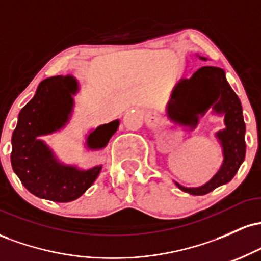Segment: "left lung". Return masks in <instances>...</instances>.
<instances>
[{
  "label": "left lung",
  "mask_w": 261,
  "mask_h": 261,
  "mask_svg": "<svg viewBox=\"0 0 261 261\" xmlns=\"http://www.w3.org/2000/svg\"><path fill=\"white\" fill-rule=\"evenodd\" d=\"M202 61L207 58L197 55ZM208 109L212 114L223 116L224 127L215 134L223 161L216 174L201 187L187 188L175 185L190 195H205L227 184L233 179L245 157V124L241 100L227 82L226 72L215 66H203L190 79H181L173 88L167 104V116L170 121L194 130Z\"/></svg>",
  "instance_id": "1"
}]
</instances>
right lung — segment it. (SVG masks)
Here are the masks:
<instances>
[{
  "instance_id": "right-lung-1",
  "label": "right lung",
  "mask_w": 261,
  "mask_h": 261,
  "mask_svg": "<svg viewBox=\"0 0 261 261\" xmlns=\"http://www.w3.org/2000/svg\"><path fill=\"white\" fill-rule=\"evenodd\" d=\"M80 83L72 74L41 81L37 92L18 115L12 135L11 163L27 190L40 199L70 202L86 193L99 175L101 164L82 169L61 162L41 136L51 135L70 122ZM119 119L92 128L86 136L89 151L103 149L118 130Z\"/></svg>"
}]
</instances>
